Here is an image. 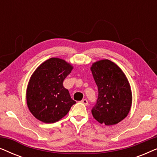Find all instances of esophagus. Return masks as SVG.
Returning <instances> with one entry per match:
<instances>
[{"instance_id": "obj_1", "label": "esophagus", "mask_w": 157, "mask_h": 157, "mask_svg": "<svg viewBox=\"0 0 157 157\" xmlns=\"http://www.w3.org/2000/svg\"><path fill=\"white\" fill-rule=\"evenodd\" d=\"M81 103H83V104L86 105V106H87L88 104H89V103H88V101L86 99H83L82 101H81Z\"/></svg>"}]
</instances>
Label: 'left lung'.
I'll return each mask as SVG.
<instances>
[{
	"label": "left lung",
	"instance_id": "1",
	"mask_svg": "<svg viewBox=\"0 0 157 157\" xmlns=\"http://www.w3.org/2000/svg\"><path fill=\"white\" fill-rule=\"evenodd\" d=\"M91 70L98 91L92 115L100 124H117L127 117L132 106L128 79L121 68L108 59L94 63Z\"/></svg>",
	"mask_w": 157,
	"mask_h": 157
}]
</instances>
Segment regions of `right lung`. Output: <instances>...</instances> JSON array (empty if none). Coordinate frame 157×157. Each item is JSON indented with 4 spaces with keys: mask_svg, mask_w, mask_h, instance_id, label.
<instances>
[{
    "mask_svg": "<svg viewBox=\"0 0 157 157\" xmlns=\"http://www.w3.org/2000/svg\"><path fill=\"white\" fill-rule=\"evenodd\" d=\"M73 66L59 58L40 64L30 78L26 91L29 109L44 123H54L67 114L76 101L63 86Z\"/></svg>",
    "mask_w": 157,
    "mask_h": 157,
    "instance_id": "obj_1",
    "label": "right lung"
}]
</instances>
